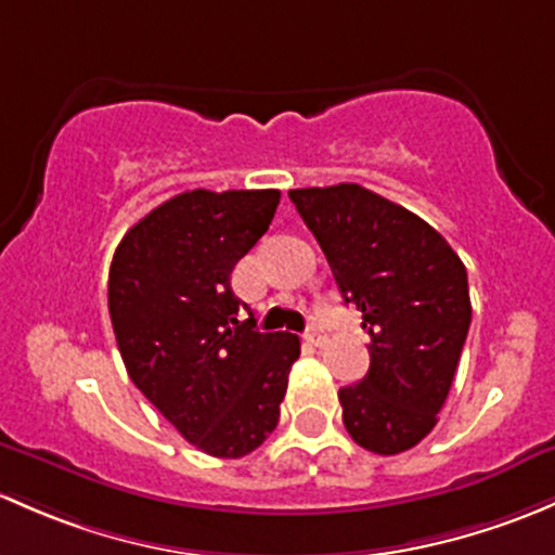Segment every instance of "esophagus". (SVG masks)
<instances>
[{
    "instance_id": "esophagus-1",
    "label": "esophagus",
    "mask_w": 555,
    "mask_h": 555,
    "mask_svg": "<svg viewBox=\"0 0 555 555\" xmlns=\"http://www.w3.org/2000/svg\"><path fill=\"white\" fill-rule=\"evenodd\" d=\"M307 339H310L312 341V345H323V341H325V328H323V325H320V323H312L310 325V328H307Z\"/></svg>"
}]
</instances>
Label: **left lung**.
<instances>
[{"mask_svg":"<svg viewBox=\"0 0 555 555\" xmlns=\"http://www.w3.org/2000/svg\"><path fill=\"white\" fill-rule=\"evenodd\" d=\"M288 197L371 339L365 376L339 390L347 433L401 454L436 427L454 382L473 315L465 264L427 221L358 184Z\"/></svg>","mask_w":555,"mask_h":555,"instance_id":"8db88e82","label":"left lung"}]
</instances>
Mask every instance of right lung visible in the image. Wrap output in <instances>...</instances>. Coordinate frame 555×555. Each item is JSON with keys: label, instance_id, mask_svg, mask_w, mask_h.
Returning <instances> with one entry per match:
<instances>
[{"label": "right lung", "instance_id": "right-lung-1", "mask_svg": "<svg viewBox=\"0 0 555 555\" xmlns=\"http://www.w3.org/2000/svg\"><path fill=\"white\" fill-rule=\"evenodd\" d=\"M278 190H192L128 230L108 315L133 385L199 451L237 460L280 420L299 336L237 320L235 264L272 224Z\"/></svg>", "mask_w": 555, "mask_h": 555}]
</instances>
